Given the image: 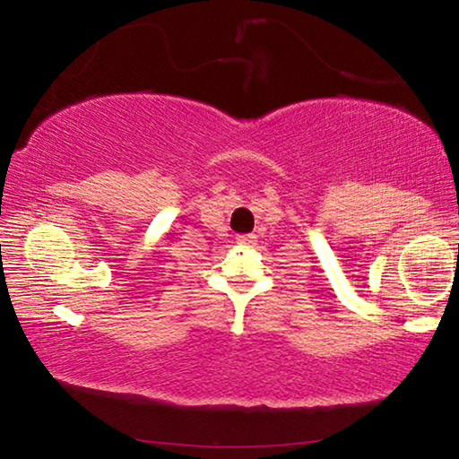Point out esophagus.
<instances>
[{
  "instance_id": "esophagus-1",
  "label": "esophagus",
  "mask_w": 459,
  "mask_h": 459,
  "mask_svg": "<svg viewBox=\"0 0 459 459\" xmlns=\"http://www.w3.org/2000/svg\"><path fill=\"white\" fill-rule=\"evenodd\" d=\"M255 238H257L255 235H238L237 237V243L243 245V247H251L255 243Z\"/></svg>"
}]
</instances>
